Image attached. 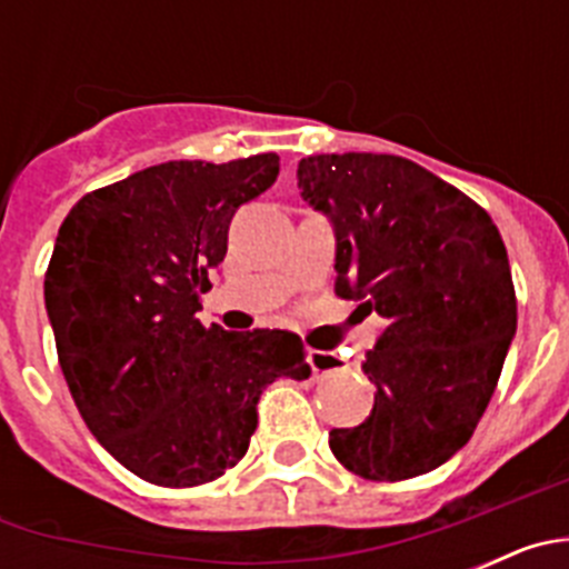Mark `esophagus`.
<instances>
[{
	"label": "esophagus",
	"mask_w": 569,
	"mask_h": 569,
	"mask_svg": "<svg viewBox=\"0 0 569 569\" xmlns=\"http://www.w3.org/2000/svg\"><path fill=\"white\" fill-rule=\"evenodd\" d=\"M308 361H310V370H313V376L336 373V370H339V367H341L339 356H336V353H325V350H310Z\"/></svg>",
	"instance_id": "esophagus-1"
}]
</instances>
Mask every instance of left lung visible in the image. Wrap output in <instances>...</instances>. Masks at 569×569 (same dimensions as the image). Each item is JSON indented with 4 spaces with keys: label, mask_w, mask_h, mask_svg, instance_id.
<instances>
[{
    "label": "left lung",
    "mask_w": 569,
    "mask_h": 569,
    "mask_svg": "<svg viewBox=\"0 0 569 569\" xmlns=\"http://www.w3.org/2000/svg\"><path fill=\"white\" fill-rule=\"evenodd\" d=\"M296 179L333 224L336 293L385 319L361 361L373 410L359 427L330 430V450L373 481L436 470L470 441L516 336L499 228L401 156H308Z\"/></svg>",
    "instance_id": "8db88e82"
}]
</instances>
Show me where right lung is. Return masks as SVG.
<instances>
[{
  "label": "right lung",
  "instance_id": "right-lung-1",
  "mask_svg": "<svg viewBox=\"0 0 569 569\" xmlns=\"http://www.w3.org/2000/svg\"><path fill=\"white\" fill-rule=\"evenodd\" d=\"M279 156L164 162L82 196L44 273L59 367L84 425L139 479L196 487L248 453L270 381L308 379L288 330L204 328L196 313L236 210Z\"/></svg>",
  "mask_w": 569,
  "mask_h": 569
}]
</instances>
